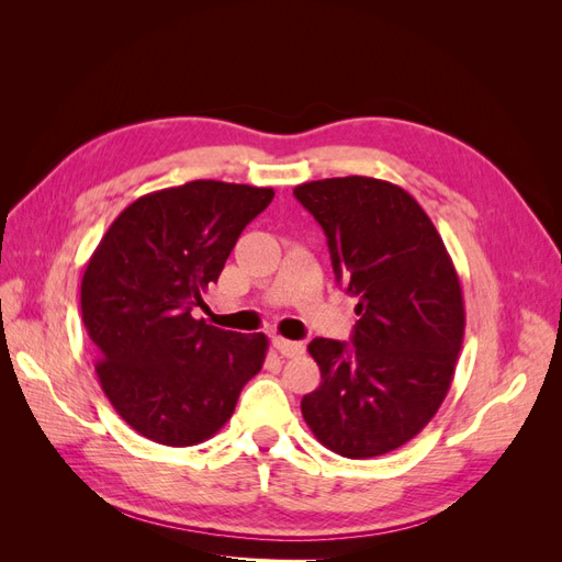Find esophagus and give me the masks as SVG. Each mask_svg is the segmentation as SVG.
<instances>
[{
    "label": "esophagus",
    "instance_id": "esophagus-1",
    "mask_svg": "<svg viewBox=\"0 0 562 562\" xmlns=\"http://www.w3.org/2000/svg\"><path fill=\"white\" fill-rule=\"evenodd\" d=\"M271 345L277 347V351L285 359H295V356L304 353V342H297V339H285V337H271Z\"/></svg>",
    "mask_w": 562,
    "mask_h": 562
}]
</instances>
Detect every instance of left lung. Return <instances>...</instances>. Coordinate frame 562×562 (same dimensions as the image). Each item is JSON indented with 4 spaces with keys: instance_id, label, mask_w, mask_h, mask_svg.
<instances>
[{
    "instance_id": "left-lung-1",
    "label": "left lung",
    "mask_w": 562,
    "mask_h": 562,
    "mask_svg": "<svg viewBox=\"0 0 562 562\" xmlns=\"http://www.w3.org/2000/svg\"><path fill=\"white\" fill-rule=\"evenodd\" d=\"M293 194L326 232L335 279L361 316L349 345L310 342L321 384L302 398V417L337 454H386L448 394L464 339L462 285L429 215L398 184L347 176Z\"/></svg>"
}]
</instances>
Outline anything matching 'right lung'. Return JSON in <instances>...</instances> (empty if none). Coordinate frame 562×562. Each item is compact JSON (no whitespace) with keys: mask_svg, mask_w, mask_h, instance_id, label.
I'll list each match as a JSON object with an SVG mask.
<instances>
[{"mask_svg":"<svg viewBox=\"0 0 562 562\" xmlns=\"http://www.w3.org/2000/svg\"><path fill=\"white\" fill-rule=\"evenodd\" d=\"M271 187L192 180L135 199L93 250L81 318L105 396L140 436L196 446L232 417L267 337L209 326L192 310L217 281Z\"/></svg>","mask_w":562,"mask_h":562,"instance_id":"1","label":"right lung"}]
</instances>
